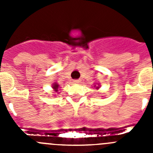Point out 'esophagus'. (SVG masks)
Returning <instances> with one entry per match:
<instances>
[{
  "instance_id": "1",
  "label": "esophagus",
  "mask_w": 153,
  "mask_h": 153,
  "mask_svg": "<svg viewBox=\"0 0 153 153\" xmlns=\"http://www.w3.org/2000/svg\"><path fill=\"white\" fill-rule=\"evenodd\" d=\"M80 79H74V83H80Z\"/></svg>"
}]
</instances>
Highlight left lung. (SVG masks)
<instances>
[{"mask_svg":"<svg viewBox=\"0 0 153 153\" xmlns=\"http://www.w3.org/2000/svg\"><path fill=\"white\" fill-rule=\"evenodd\" d=\"M96 86V88H97V89H99V88H100V86H97V85H95V86Z\"/></svg>","mask_w":153,"mask_h":153,"instance_id":"1","label":"left lung"}]
</instances>
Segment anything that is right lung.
Returning a JSON list of instances; mask_svg holds the SVG:
<instances>
[{
    "label": "right lung",
    "mask_w": 153,
    "mask_h": 153,
    "mask_svg": "<svg viewBox=\"0 0 153 153\" xmlns=\"http://www.w3.org/2000/svg\"><path fill=\"white\" fill-rule=\"evenodd\" d=\"M52 87L53 89V90H54L56 93H58V88H59V85L57 84L56 83H54L52 85Z\"/></svg>",
    "instance_id": "1"
}]
</instances>
